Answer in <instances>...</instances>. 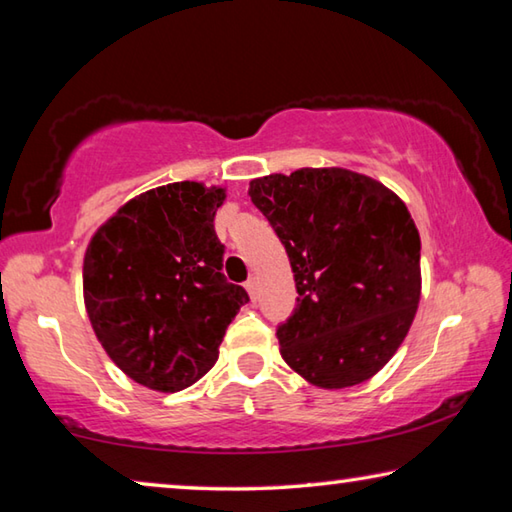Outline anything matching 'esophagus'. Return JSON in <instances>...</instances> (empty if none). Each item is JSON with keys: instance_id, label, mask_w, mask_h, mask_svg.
I'll return each mask as SVG.
<instances>
[{"instance_id": "esophagus-1", "label": "esophagus", "mask_w": 512, "mask_h": 512, "mask_svg": "<svg viewBox=\"0 0 512 512\" xmlns=\"http://www.w3.org/2000/svg\"><path fill=\"white\" fill-rule=\"evenodd\" d=\"M257 289H259V280L257 277L253 275V277H248V282H246V291L250 293V298L253 300H257Z\"/></svg>"}]
</instances>
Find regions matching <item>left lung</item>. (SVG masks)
<instances>
[{"label": "left lung", "instance_id": "1", "mask_svg": "<svg viewBox=\"0 0 512 512\" xmlns=\"http://www.w3.org/2000/svg\"><path fill=\"white\" fill-rule=\"evenodd\" d=\"M250 201L287 250L298 305L277 327L282 359L327 391L391 361L422 291L420 235L400 196L363 173L323 167L250 180Z\"/></svg>", "mask_w": 512, "mask_h": 512}]
</instances>
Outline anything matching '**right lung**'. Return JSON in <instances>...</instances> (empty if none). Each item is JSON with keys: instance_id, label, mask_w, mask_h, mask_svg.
<instances>
[{"instance_id": "1", "label": "right lung", "mask_w": 512, "mask_h": 512, "mask_svg": "<svg viewBox=\"0 0 512 512\" xmlns=\"http://www.w3.org/2000/svg\"><path fill=\"white\" fill-rule=\"evenodd\" d=\"M225 187L194 180L131 198L94 232L83 259V300L115 366L158 393L196 384L248 302L221 273L214 214Z\"/></svg>"}]
</instances>
